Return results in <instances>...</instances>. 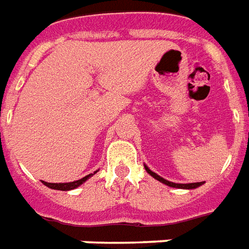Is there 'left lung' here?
I'll use <instances>...</instances> for the list:
<instances>
[{
  "instance_id": "left-lung-1",
  "label": "left lung",
  "mask_w": 249,
  "mask_h": 249,
  "mask_svg": "<svg viewBox=\"0 0 249 249\" xmlns=\"http://www.w3.org/2000/svg\"><path fill=\"white\" fill-rule=\"evenodd\" d=\"M145 167V171L149 175H151L152 178H155L156 180H159L160 183L165 184V185H168V187H172V188H181V189H195V188L200 187V185H203L204 181H201V183H189V184H176V183H172V181H168V180H165V178H162L161 176H159L157 173L152 172L149 168L146 167V165H144Z\"/></svg>"
}]
</instances>
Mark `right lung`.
Instances as JSON below:
<instances>
[{
	"label": "right lung",
	"mask_w": 249,
	"mask_h": 249,
	"mask_svg": "<svg viewBox=\"0 0 249 249\" xmlns=\"http://www.w3.org/2000/svg\"><path fill=\"white\" fill-rule=\"evenodd\" d=\"M94 173H90V175H88L85 178H80V180H76V181H71V183H46V181H42V183L45 184L46 187L52 188V189H57V191H71V189H74V188L80 187L82 183H85L88 178H90V176H93Z\"/></svg>",
	"instance_id": "1"
}]
</instances>
